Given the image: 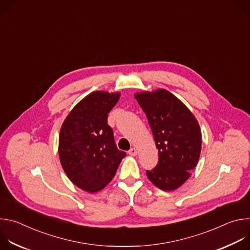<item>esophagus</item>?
Segmentation results:
<instances>
[{"label": "esophagus", "instance_id": "34e87169", "mask_svg": "<svg viewBox=\"0 0 250 250\" xmlns=\"http://www.w3.org/2000/svg\"><path fill=\"white\" fill-rule=\"evenodd\" d=\"M128 154H129V155H131V156H135V155L137 154V150H136V148H135V147L130 148V149L128 150Z\"/></svg>", "mask_w": 250, "mask_h": 250}]
</instances>
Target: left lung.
I'll return each instance as SVG.
<instances>
[{
    "label": "left lung",
    "mask_w": 250,
    "mask_h": 250,
    "mask_svg": "<svg viewBox=\"0 0 250 250\" xmlns=\"http://www.w3.org/2000/svg\"><path fill=\"white\" fill-rule=\"evenodd\" d=\"M146 115L158 163L147 170L148 179L159 189L173 191L183 185L199 161L202 133L198 121L187 106L164 89L134 94Z\"/></svg>",
    "instance_id": "8db88e82"
}]
</instances>
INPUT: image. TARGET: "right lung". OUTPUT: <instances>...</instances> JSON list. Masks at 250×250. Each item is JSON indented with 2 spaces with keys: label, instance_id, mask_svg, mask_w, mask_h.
I'll return each instance as SVG.
<instances>
[{
  "label": "right lung",
  "instance_id": "obj_1",
  "mask_svg": "<svg viewBox=\"0 0 250 250\" xmlns=\"http://www.w3.org/2000/svg\"><path fill=\"white\" fill-rule=\"evenodd\" d=\"M120 93L96 91L80 101L62 124L58 153L63 170L80 189L94 193L114 178L126 153L119 150L108 114Z\"/></svg>",
  "mask_w": 250,
  "mask_h": 250
}]
</instances>
